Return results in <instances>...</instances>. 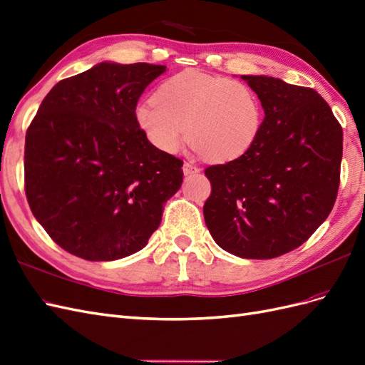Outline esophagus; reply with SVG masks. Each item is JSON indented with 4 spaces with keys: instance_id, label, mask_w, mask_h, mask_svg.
<instances>
[{
    "instance_id": "34e87169",
    "label": "esophagus",
    "mask_w": 365,
    "mask_h": 365,
    "mask_svg": "<svg viewBox=\"0 0 365 365\" xmlns=\"http://www.w3.org/2000/svg\"><path fill=\"white\" fill-rule=\"evenodd\" d=\"M182 172H184V175H192V173H197V172H200V169H197L196 165H193L192 163H184Z\"/></svg>"
}]
</instances>
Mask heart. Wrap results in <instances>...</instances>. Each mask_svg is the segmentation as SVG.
I'll use <instances>...</instances> for the list:
<instances>
[{
    "mask_svg": "<svg viewBox=\"0 0 365 365\" xmlns=\"http://www.w3.org/2000/svg\"><path fill=\"white\" fill-rule=\"evenodd\" d=\"M135 117L152 145L169 153L182 146L187 128L192 148L213 163L244 155L262 128L259 97L245 82L196 70L165 79Z\"/></svg>",
    "mask_w": 365,
    "mask_h": 365,
    "instance_id": "1",
    "label": "heart"
}]
</instances>
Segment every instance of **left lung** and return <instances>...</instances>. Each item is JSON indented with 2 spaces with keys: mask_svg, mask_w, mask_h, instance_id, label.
I'll use <instances>...</instances> for the list:
<instances>
[{
  "mask_svg": "<svg viewBox=\"0 0 365 365\" xmlns=\"http://www.w3.org/2000/svg\"><path fill=\"white\" fill-rule=\"evenodd\" d=\"M264 111L254 145L237 160L208 165L204 204L210 235L242 259H274L314 235L339 187L342 128L312 88L242 76Z\"/></svg>",
  "mask_w": 365,
  "mask_h": 365,
  "instance_id": "obj_1",
  "label": "left lung"
}]
</instances>
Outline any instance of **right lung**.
<instances>
[{"instance_id": "1", "label": "right lung", "mask_w": 365, "mask_h": 365, "mask_svg": "<svg viewBox=\"0 0 365 365\" xmlns=\"http://www.w3.org/2000/svg\"><path fill=\"white\" fill-rule=\"evenodd\" d=\"M164 65L101 62L54 85L27 129L33 216L74 256L108 262L145 248L180 190L182 160L160 150L135 109Z\"/></svg>"}]
</instances>
